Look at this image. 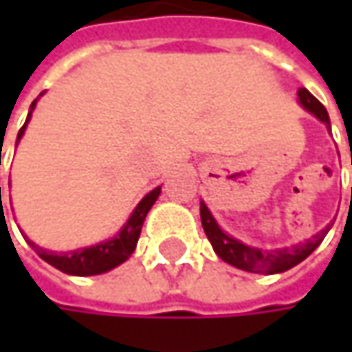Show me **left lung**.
I'll list each match as a JSON object with an SVG mask.
<instances>
[{"label": "left lung", "instance_id": "left-lung-1", "mask_svg": "<svg viewBox=\"0 0 352 352\" xmlns=\"http://www.w3.org/2000/svg\"><path fill=\"white\" fill-rule=\"evenodd\" d=\"M298 102L306 111H310L314 118H318L320 122H324L330 128V118H328L326 107L322 106L308 89L302 87L298 91ZM199 216H201V226H204V232H206L208 241L212 243V248L216 250V254L224 263H228V265H232L236 269L248 271V273H263V275L283 273V271L296 267L298 263H302L306 256H310L316 250L318 245L328 234L330 226L334 224V222H330L326 228H322L318 234L308 239L306 243L283 246V248H273V250H263V248H256V246L245 245V243L236 241L234 236L226 234L218 226L216 218L212 216V212L208 210V206L204 201L199 204Z\"/></svg>", "mask_w": 352, "mask_h": 352}]
</instances>
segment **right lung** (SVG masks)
Listing matches in <instances>:
<instances>
[{"mask_svg":"<svg viewBox=\"0 0 352 352\" xmlns=\"http://www.w3.org/2000/svg\"><path fill=\"white\" fill-rule=\"evenodd\" d=\"M42 96V94H40ZM36 102H32L30 111H28V118L24 122V126L20 128L18 132V140L24 136L26 132V126L32 118V111H34ZM161 195V185L155 187L153 191H148L140 201L138 206L132 210L130 218L126 220V224L120 228V232L111 239H107L104 243H98V245L83 246V248H77V250H69V252H52V250H46L42 246H38L32 243L26 234L24 239L28 241V245L34 248L38 252V256L42 261H46L48 265H52L54 269L67 273V275H79V277H87V275H100V273H107L111 271L113 267L122 265L124 261L130 258V254L134 252L136 243H138V236H140V230H142V224H144V218L148 214V210L155 206V201L159 199ZM0 204H1V187H0Z\"/></svg>","mask_w":352,"mask_h":352,"instance_id":"right-lung-1","label":"right lung"}]
</instances>
